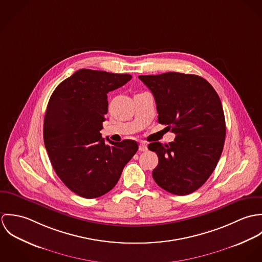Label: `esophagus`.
Masks as SVG:
<instances>
[{
	"label": "esophagus",
	"mask_w": 262,
	"mask_h": 262,
	"mask_svg": "<svg viewBox=\"0 0 262 262\" xmlns=\"http://www.w3.org/2000/svg\"><path fill=\"white\" fill-rule=\"evenodd\" d=\"M139 150L140 151H147V145L144 142H140L139 144Z\"/></svg>",
	"instance_id": "esophagus-1"
}]
</instances>
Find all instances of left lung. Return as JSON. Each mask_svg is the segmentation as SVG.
Here are the masks:
<instances>
[{
    "label": "left lung",
    "mask_w": 262,
    "mask_h": 262,
    "mask_svg": "<svg viewBox=\"0 0 262 262\" xmlns=\"http://www.w3.org/2000/svg\"><path fill=\"white\" fill-rule=\"evenodd\" d=\"M139 78L154 97L158 122L176 134L168 145H148L158 156L153 180L173 194L191 193L210 178L223 151L226 124L221 100L199 75L165 73Z\"/></svg>",
    "instance_id": "left-lung-1"
}]
</instances>
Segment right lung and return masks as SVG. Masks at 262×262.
I'll return each instance as SVG.
<instances>
[{
	"mask_svg": "<svg viewBox=\"0 0 262 262\" xmlns=\"http://www.w3.org/2000/svg\"><path fill=\"white\" fill-rule=\"evenodd\" d=\"M130 75L82 69L52 93L43 124V138L52 167L62 183L85 199L101 196L118 183L124 166L138 150L134 140L109 144L102 138L109 92Z\"/></svg>",
	"mask_w": 262,
	"mask_h": 262,
	"instance_id": "1",
	"label": "right lung"
}]
</instances>
